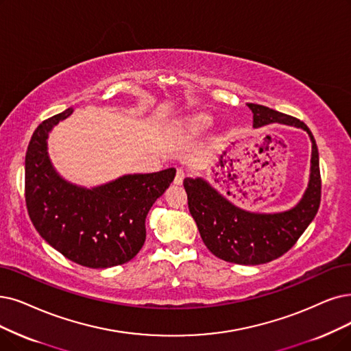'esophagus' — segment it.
<instances>
[{
    "label": "esophagus",
    "mask_w": 351,
    "mask_h": 351,
    "mask_svg": "<svg viewBox=\"0 0 351 351\" xmlns=\"http://www.w3.org/2000/svg\"><path fill=\"white\" fill-rule=\"evenodd\" d=\"M184 177H186V171L183 170V168H178L177 173H176V177H174V184L180 186L181 183H183Z\"/></svg>",
    "instance_id": "esophagus-1"
}]
</instances>
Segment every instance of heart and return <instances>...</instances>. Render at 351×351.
<instances>
[{
  "label": "heart",
  "mask_w": 351,
  "mask_h": 351,
  "mask_svg": "<svg viewBox=\"0 0 351 351\" xmlns=\"http://www.w3.org/2000/svg\"><path fill=\"white\" fill-rule=\"evenodd\" d=\"M207 119L206 118H200L197 121H194V127H202V125H206Z\"/></svg>",
  "instance_id": "b5f03b06"
}]
</instances>
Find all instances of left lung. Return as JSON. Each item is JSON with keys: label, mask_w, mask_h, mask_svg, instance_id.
Masks as SVG:
<instances>
[{"label": "left lung", "mask_w": 351, "mask_h": 351, "mask_svg": "<svg viewBox=\"0 0 351 351\" xmlns=\"http://www.w3.org/2000/svg\"><path fill=\"white\" fill-rule=\"evenodd\" d=\"M247 106L254 114L255 128L278 122L301 128L310 135L311 173L300 203L281 213H252L234 206L200 177H187L183 184L189 210L207 249L226 262L261 265L287 254L314 220L321 202V176L315 139L302 121L263 105Z\"/></svg>", "instance_id": "obj_1"}]
</instances>
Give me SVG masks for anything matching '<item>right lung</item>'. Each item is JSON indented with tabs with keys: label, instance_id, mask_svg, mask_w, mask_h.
I'll list each match as a JSON object with an SVG mask.
<instances>
[{
	"label": "right lung",
	"instance_id": "add662e5",
	"mask_svg": "<svg viewBox=\"0 0 351 351\" xmlns=\"http://www.w3.org/2000/svg\"><path fill=\"white\" fill-rule=\"evenodd\" d=\"M69 108L41 122L25 154V204L36 230L56 250L93 269L130 262L145 242V217L170 187L176 168L127 174L86 189L69 183L49 158L54 125L72 115Z\"/></svg>",
	"mask_w": 351,
	"mask_h": 351
}]
</instances>
